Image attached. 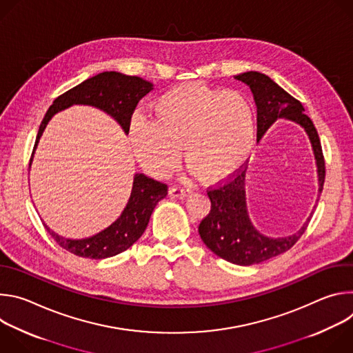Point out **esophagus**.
<instances>
[{"label": "esophagus", "instance_id": "34e87169", "mask_svg": "<svg viewBox=\"0 0 353 353\" xmlns=\"http://www.w3.org/2000/svg\"><path fill=\"white\" fill-rule=\"evenodd\" d=\"M190 192H191V190L188 187H184V185H173L169 190L170 196H176V198H183V196L188 195Z\"/></svg>", "mask_w": 353, "mask_h": 353}]
</instances>
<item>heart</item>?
Listing matches in <instances>:
<instances>
[{
	"label": "heart",
	"mask_w": 353,
	"mask_h": 353,
	"mask_svg": "<svg viewBox=\"0 0 353 353\" xmlns=\"http://www.w3.org/2000/svg\"><path fill=\"white\" fill-rule=\"evenodd\" d=\"M154 120L135 116L128 138L141 165L157 177L179 165L180 148L187 166L207 183L239 170L256 145V112L245 94L188 83L161 94Z\"/></svg>",
	"instance_id": "b5f03b06"
}]
</instances>
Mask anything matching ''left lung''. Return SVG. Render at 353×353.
Wrapping results in <instances>:
<instances>
[{"label": "left lung", "mask_w": 353, "mask_h": 353, "mask_svg": "<svg viewBox=\"0 0 353 353\" xmlns=\"http://www.w3.org/2000/svg\"><path fill=\"white\" fill-rule=\"evenodd\" d=\"M234 78L247 83L254 94L257 105V141L261 139L278 119H289L306 130L314 150L320 184L319 191L321 194L325 180V161L317 130L310 117L305 114V108L264 74L250 71ZM245 170L247 165H243L223 183L208 187L207 194L211 199V211L198 226L201 239L212 253L237 265L259 264L285 253L296 244L310 222L309 218L296 234L288 237L270 239L260 234L247 215Z\"/></svg>", "instance_id": "8db88e82"}]
</instances>
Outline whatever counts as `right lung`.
Here are the masks:
<instances>
[{
	"label": "right lung",
	"mask_w": 353,
	"mask_h": 353,
	"mask_svg": "<svg viewBox=\"0 0 353 353\" xmlns=\"http://www.w3.org/2000/svg\"><path fill=\"white\" fill-rule=\"evenodd\" d=\"M152 83L139 77H130L116 71L97 74L75 88L60 94L47 110L36 137L30 162L37 142L47 125L57 112H61L72 105H89L106 112L114 117L128 134L132 113L139 100L150 92ZM168 195V184L157 181L143 174H135L132 191L127 207L121 216L108 229L81 240H71L56 234L46 225L44 228L57 244L70 253L92 260H102L117 256L130 248L145 232L149 218L157 204Z\"/></svg>",
	"instance_id": "add662e5"
}]
</instances>
